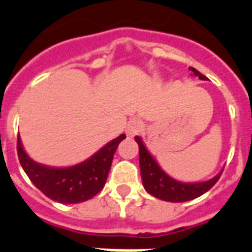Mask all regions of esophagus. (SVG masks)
<instances>
[{
  "instance_id": "1",
  "label": "esophagus",
  "mask_w": 252,
  "mask_h": 252,
  "mask_svg": "<svg viewBox=\"0 0 252 252\" xmlns=\"http://www.w3.org/2000/svg\"><path fill=\"white\" fill-rule=\"evenodd\" d=\"M142 128H144V122L139 119H132L127 124V127H126V133L127 136L132 137L135 135H137L139 132H141Z\"/></svg>"
}]
</instances>
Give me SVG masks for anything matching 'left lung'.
I'll return each instance as SVG.
<instances>
[{
	"label": "left lung",
	"mask_w": 252,
	"mask_h": 252,
	"mask_svg": "<svg viewBox=\"0 0 252 252\" xmlns=\"http://www.w3.org/2000/svg\"><path fill=\"white\" fill-rule=\"evenodd\" d=\"M189 70L202 81L208 79L192 66L189 68ZM135 141L139 145V162L142 186L149 194L155 198H159L161 201L179 203V202H187L198 198L199 195L208 192L209 189L217 183V180L220 179L222 171H220L216 177L206 180V182H199V183L179 182V180H175L174 178L166 174L165 171L160 168L157 160L154 159L153 155L146 149L145 144L142 142L141 137L135 136Z\"/></svg>",
	"instance_id": "left-lung-1"
}]
</instances>
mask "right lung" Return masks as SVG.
<instances>
[{
	"label": "right lung",
	"instance_id": "1",
	"mask_svg": "<svg viewBox=\"0 0 252 252\" xmlns=\"http://www.w3.org/2000/svg\"><path fill=\"white\" fill-rule=\"evenodd\" d=\"M126 139L122 133L99 149L84 161L68 168H55L34 161L24 150L17 137L20 164L30 180L48 198L63 204H74L94 197L106 184L113 154L120 142Z\"/></svg>",
	"mask_w": 252,
	"mask_h": 252
}]
</instances>
